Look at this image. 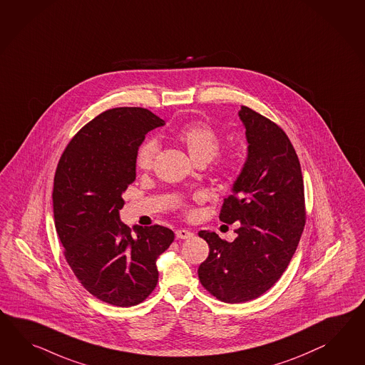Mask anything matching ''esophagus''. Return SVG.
I'll use <instances>...</instances> for the list:
<instances>
[{"label": "esophagus", "mask_w": 365, "mask_h": 365, "mask_svg": "<svg viewBox=\"0 0 365 365\" xmlns=\"http://www.w3.org/2000/svg\"><path fill=\"white\" fill-rule=\"evenodd\" d=\"M192 232L188 231V230H178V231L175 232V236H177V239H190V237H192Z\"/></svg>", "instance_id": "obj_1"}]
</instances>
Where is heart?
Returning a JSON list of instances; mask_svg holds the SVG:
<instances>
[{"label":"heart","instance_id":"heart-1","mask_svg":"<svg viewBox=\"0 0 365 365\" xmlns=\"http://www.w3.org/2000/svg\"><path fill=\"white\" fill-rule=\"evenodd\" d=\"M177 140L186 148L187 153L196 163L210 162L220 149V137L210 125L205 123H190L182 126L177 133ZM158 143L148 140L137 153L138 169L150 170L158 153ZM231 162H222L224 168H230Z\"/></svg>","mask_w":365,"mask_h":365}]
</instances>
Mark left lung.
I'll return each mask as SVG.
<instances>
[{"instance_id": "8db88e82", "label": "left lung", "mask_w": 365, "mask_h": 365, "mask_svg": "<svg viewBox=\"0 0 365 365\" xmlns=\"http://www.w3.org/2000/svg\"><path fill=\"white\" fill-rule=\"evenodd\" d=\"M239 117L248 154L219 216L227 224L240 222L237 237L228 242L215 232H199L210 245L199 279L227 303L255 299L276 284L306 222L302 171L289 137L250 108L241 107Z\"/></svg>"}]
</instances>
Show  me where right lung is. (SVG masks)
<instances>
[{"label": "right lung", "instance_id": "right-lung-1", "mask_svg": "<svg viewBox=\"0 0 365 365\" xmlns=\"http://www.w3.org/2000/svg\"><path fill=\"white\" fill-rule=\"evenodd\" d=\"M165 121L143 108H113L83 126L53 178L55 228L73 274L103 302L130 307L158 282L157 258L174 241L162 227L120 220L145 135Z\"/></svg>", "mask_w": 365, "mask_h": 365}]
</instances>
